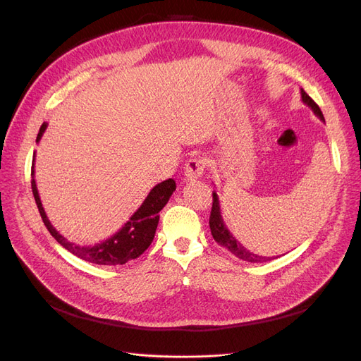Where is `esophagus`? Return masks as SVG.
<instances>
[{
  "label": "esophagus",
  "instance_id": "obj_1",
  "mask_svg": "<svg viewBox=\"0 0 361 361\" xmlns=\"http://www.w3.org/2000/svg\"><path fill=\"white\" fill-rule=\"evenodd\" d=\"M206 167V161L203 158H192L190 159L187 164H185V180H194L202 178V174L204 171Z\"/></svg>",
  "mask_w": 361,
  "mask_h": 361
}]
</instances>
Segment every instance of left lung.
<instances>
[{"label":"left lung","instance_id":"obj_1","mask_svg":"<svg viewBox=\"0 0 361 361\" xmlns=\"http://www.w3.org/2000/svg\"><path fill=\"white\" fill-rule=\"evenodd\" d=\"M301 99L305 105H309L312 108V111L318 116L322 122H325L324 118V114L321 111V108L318 106V104H316L312 97L305 93L302 89H301ZM209 227H211V233L214 236L215 241L220 244L221 247H226L231 253H233L236 257L243 259V260H247V262H251V264H264V262H268V260H272L276 257H267V256H259V255H255L253 251L247 250L241 243L238 241V239L231 233V231H228L223 216H221V209H220V202H218V195L216 192L214 191L212 192V211H211V216H209Z\"/></svg>","mask_w":361,"mask_h":361}]
</instances>
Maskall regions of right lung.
Here are the masks:
<instances>
[{
	"label": "right lung",
	"instance_id": "obj_1",
	"mask_svg": "<svg viewBox=\"0 0 361 361\" xmlns=\"http://www.w3.org/2000/svg\"><path fill=\"white\" fill-rule=\"evenodd\" d=\"M47 126L48 123H43L40 126L36 143L40 141ZM31 178L32 195H35L40 216L49 233L57 239V243L60 245L71 251L72 255L96 265H125L126 262L137 259L138 256L143 255L155 238V232L159 221V211L167 204L173 191L176 190V182L173 179H167L158 183L157 187L150 190L145 202L141 203V206L134 212V215L129 218V221H126L125 226L120 228L117 233H114L111 238L105 239V241L99 244L76 245L73 243H69L63 235H60L56 231V227H54L48 220L47 212L42 206L35 180V158H32L31 166Z\"/></svg>",
	"mask_w": 361,
	"mask_h": 361
}]
</instances>
